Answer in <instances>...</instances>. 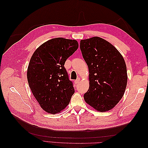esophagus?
Listing matches in <instances>:
<instances>
[{
  "mask_svg": "<svg viewBox=\"0 0 148 148\" xmlns=\"http://www.w3.org/2000/svg\"><path fill=\"white\" fill-rule=\"evenodd\" d=\"M80 81V79L79 78H77V79H76V80H75L74 81V83H75V84H77L78 83H79V81Z\"/></svg>",
  "mask_w": 148,
  "mask_h": 148,
  "instance_id": "esophagus-1",
  "label": "esophagus"
}]
</instances>
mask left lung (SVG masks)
I'll return each mask as SVG.
<instances>
[{
	"label": "left lung",
	"mask_w": 148,
	"mask_h": 148,
	"mask_svg": "<svg viewBox=\"0 0 148 148\" xmlns=\"http://www.w3.org/2000/svg\"><path fill=\"white\" fill-rule=\"evenodd\" d=\"M80 49L90 73L84 100L97 111H109L121 99L127 87L124 58L114 46L99 37L81 40Z\"/></svg>",
	"instance_id": "8db88e82"
}]
</instances>
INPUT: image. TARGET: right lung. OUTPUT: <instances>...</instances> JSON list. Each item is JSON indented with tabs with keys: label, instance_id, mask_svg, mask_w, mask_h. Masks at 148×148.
I'll list each match as a JSON object with an SVG mask.
<instances>
[{
	"label": "right lung",
	"instance_id": "1",
	"mask_svg": "<svg viewBox=\"0 0 148 148\" xmlns=\"http://www.w3.org/2000/svg\"><path fill=\"white\" fill-rule=\"evenodd\" d=\"M77 48V40L58 37L43 43L30 58L28 83L34 96L47 112L56 114L64 109L74 93L64 64Z\"/></svg>",
	"mask_w": 148,
	"mask_h": 148
}]
</instances>
